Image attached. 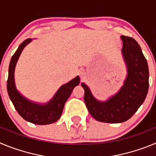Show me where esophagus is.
<instances>
[{
    "instance_id": "esophagus-1",
    "label": "esophagus",
    "mask_w": 156,
    "mask_h": 156,
    "mask_svg": "<svg viewBox=\"0 0 156 156\" xmlns=\"http://www.w3.org/2000/svg\"><path fill=\"white\" fill-rule=\"evenodd\" d=\"M80 76L82 77V78H83V73L82 72H81V73H80Z\"/></svg>"
}]
</instances>
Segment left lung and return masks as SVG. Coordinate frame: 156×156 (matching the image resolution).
<instances>
[{
  "instance_id": "1",
  "label": "left lung",
  "mask_w": 156,
  "mask_h": 156,
  "mask_svg": "<svg viewBox=\"0 0 156 156\" xmlns=\"http://www.w3.org/2000/svg\"><path fill=\"white\" fill-rule=\"evenodd\" d=\"M121 39L127 75L120 90L106 101H101L94 97L87 85L81 83L85 91L87 108L99 122L119 123L128 120L142 105L148 94L149 71L140 47L132 37L121 36Z\"/></svg>"
}]
</instances>
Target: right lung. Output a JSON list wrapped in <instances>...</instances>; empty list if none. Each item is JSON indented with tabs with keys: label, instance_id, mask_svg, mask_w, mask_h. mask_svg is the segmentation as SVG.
Instances as JSON below:
<instances>
[{
	"label": "right lung",
	"instance_id": "1",
	"mask_svg": "<svg viewBox=\"0 0 156 156\" xmlns=\"http://www.w3.org/2000/svg\"><path fill=\"white\" fill-rule=\"evenodd\" d=\"M31 41L30 38L25 40L12 57L8 69L7 90L15 108L25 120L37 125L51 124L58 120L61 117L66 101L69 98L73 88L79 85L80 77L77 76L69 82L62 85L53 98L46 104H38L23 97L16 87L14 78L15 69L23 48Z\"/></svg>",
	"mask_w": 156,
	"mask_h": 156
}]
</instances>
